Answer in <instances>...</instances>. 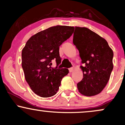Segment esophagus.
I'll return each instance as SVG.
<instances>
[{"instance_id":"34e87169","label":"esophagus","mask_w":125,"mask_h":125,"mask_svg":"<svg viewBox=\"0 0 125 125\" xmlns=\"http://www.w3.org/2000/svg\"><path fill=\"white\" fill-rule=\"evenodd\" d=\"M73 67H71V68L69 69V72H72L73 71Z\"/></svg>"}]
</instances>
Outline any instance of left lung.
Instances as JSON below:
<instances>
[{"instance_id": "obj_1", "label": "left lung", "mask_w": 125, "mask_h": 125, "mask_svg": "<svg viewBox=\"0 0 125 125\" xmlns=\"http://www.w3.org/2000/svg\"><path fill=\"white\" fill-rule=\"evenodd\" d=\"M73 43L79 52L83 77L77 83L79 92L92 96L106 86L112 71L113 52L107 41L86 28L75 27Z\"/></svg>"}]
</instances>
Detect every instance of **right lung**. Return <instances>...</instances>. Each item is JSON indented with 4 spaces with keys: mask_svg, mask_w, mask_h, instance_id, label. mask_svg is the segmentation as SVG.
I'll list each match as a JSON object with an SVG mask.
<instances>
[{
    "mask_svg": "<svg viewBox=\"0 0 125 125\" xmlns=\"http://www.w3.org/2000/svg\"><path fill=\"white\" fill-rule=\"evenodd\" d=\"M74 28L56 26L32 36L21 52V66L25 79L35 94L49 97L57 93L61 81L69 73L67 69L58 68L61 59L59 46L71 36ZM54 59L57 66L51 67Z\"/></svg>",
    "mask_w": 125,
    "mask_h": 125,
    "instance_id": "1",
    "label": "right lung"
}]
</instances>
